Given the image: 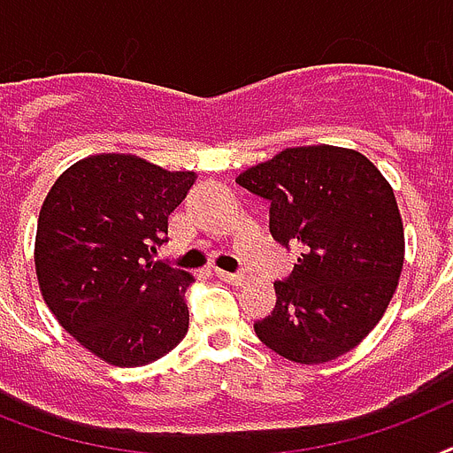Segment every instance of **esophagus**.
Returning <instances> with one entry per match:
<instances>
[{"label": "esophagus", "mask_w": 453, "mask_h": 453, "mask_svg": "<svg viewBox=\"0 0 453 453\" xmlns=\"http://www.w3.org/2000/svg\"><path fill=\"white\" fill-rule=\"evenodd\" d=\"M213 273H216L219 280H223V282L227 284H242V280H244V277L237 275V273H226V270H213Z\"/></svg>", "instance_id": "obj_1"}]
</instances>
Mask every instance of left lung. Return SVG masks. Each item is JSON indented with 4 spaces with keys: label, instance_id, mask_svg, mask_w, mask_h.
I'll list each match as a JSON object with an SVG mask.
<instances>
[{
    "label": "left lung",
    "instance_id": "left-lung-1",
    "mask_svg": "<svg viewBox=\"0 0 453 453\" xmlns=\"http://www.w3.org/2000/svg\"><path fill=\"white\" fill-rule=\"evenodd\" d=\"M237 183L268 199L270 233L301 254L256 336L301 365L352 350L386 312L404 263L393 188L365 155L334 145L287 148Z\"/></svg>",
    "mask_w": 453,
    "mask_h": 453
}]
</instances>
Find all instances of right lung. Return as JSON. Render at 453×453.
<instances>
[{
    "label": "right lung",
    "mask_w": 453,
    "mask_h": 453,
    "mask_svg": "<svg viewBox=\"0 0 453 453\" xmlns=\"http://www.w3.org/2000/svg\"><path fill=\"white\" fill-rule=\"evenodd\" d=\"M192 185V171L94 155L46 195L35 244L42 296L60 326L110 365H150L188 334L185 291L195 280L155 254Z\"/></svg>",
    "instance_id": "right-lung-1"
}]
</instances>
